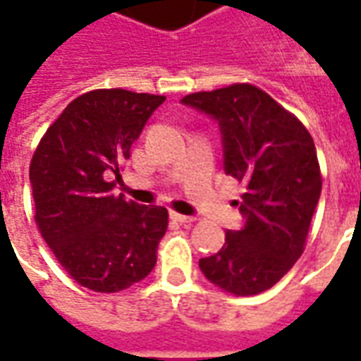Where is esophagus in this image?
Returning <instances> with one entry per match:
<instances>
[{"instance_id":"1","label":"esophagus","mask_w":361,"mask_h":361,"mask_svg":"<svg viewBox=\"0 0 361 361\" xmlns=\"http://www.w3.org/2000/svg\"><path fill=\"white\" fill-rule=\"evenodd\" d=\"M170 219L176 220V222H180V224H191V222H195V216H188V214H180V212H170Z\"/></svg>"}]
</instances>
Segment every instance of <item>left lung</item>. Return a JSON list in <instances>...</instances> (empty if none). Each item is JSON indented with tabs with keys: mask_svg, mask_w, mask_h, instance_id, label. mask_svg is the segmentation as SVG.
Masks as SVG:
<instances>
[{
	"mask_svg": "<svg viewBox=\"0 0 361 361\" xmlns=\"http://www.w3.org/2000/svg\"><path fill=\"white\" fill-rule=\"evenodd\" d=\"M181 102L219 119L224 170L245 188L240 203L245 226L226 232L222 250L199 267L222 292L261 294L305 250L323 185L313 137L292 111L250 82L193 92Z\"/></svg>",
	"mask_w": 361,
	"mask_h": 361,
	"instance_id": "obj_1",
	"label": "left lung"
}]
</instances>
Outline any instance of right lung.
I'll use <instances>...</instances> for the list:
<instances>
[{
    "instance_id": "1",
    "label": "right lung",
    "mask_w": 361,
    "mask_h": 361,
    "mask_svg": "<svg viewBox=\"0 0 361 361\" xmlns=\"http://www.w3.org/2000/svg\"><path fill=\"white\" fill-rule=\"evenodd\" d=\"M166 96L96 89L67 104L30 160L35 220L63 271L81 286L111 294L157 265L168 211L114 195L131 145Z\"/></svg>"
}]
</instances>
